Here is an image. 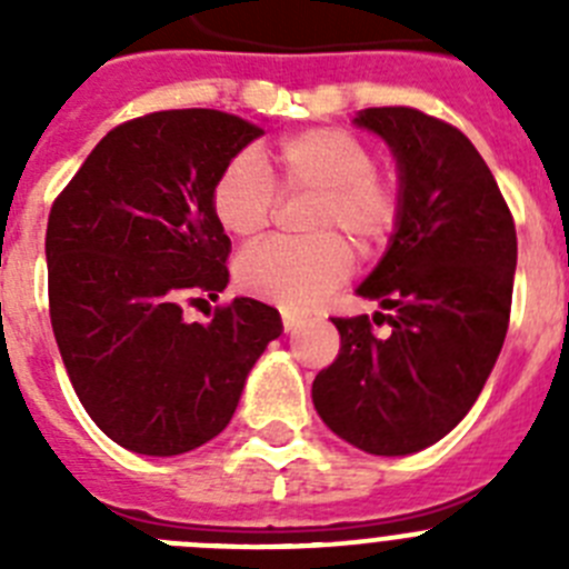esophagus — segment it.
Listing matches in <instances>:
<instances>
[{
    "label": "esophagus",
    "mask_w": 569,
    "mask_h": 569,
    "mask_svg": "<svg viewBox=\"0 0 569 569\" xmlns=\"http://www.w3.org/2000/svg\"><path fill=\"white\" fill-rule=\"evenodd\" d=\"M281 325H284V333H293V330H299L301 316H296V313H290V310H284V313H281Z\"/></svg>",
    "instance_id": "esophagus-1"
}]
</instances>
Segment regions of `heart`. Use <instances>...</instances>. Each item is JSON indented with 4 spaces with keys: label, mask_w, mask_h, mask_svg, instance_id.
<instances>
[{
    "label": "heart",
    "mask_w": 569,
    "mask_h": 569,
    "mask_svg": "<svg viewBox=\"0 0 569 569\" xmlns=\"http://www.w3.org/2000/svg\"><path fill=\"white\" fill-rule=\"evenodd\" d=\"M281 193H316L308 230L313 241H264L236 261V281L250 296L281 308L319 305L353 270V256L339 236L367 248L396 222V190L373 170V150L341 128H313L288 136L276 150ZM210 210L224 233L256 239L276 210V184L256 150H241L219 170L210 188ZM329 236L325 237L323 233Z\"/></svg>",
    "instance_id": "1"
}]
</instances>
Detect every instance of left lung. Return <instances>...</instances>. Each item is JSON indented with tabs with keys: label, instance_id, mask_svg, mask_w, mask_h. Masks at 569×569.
I'll return each mask as SVG.
<instances>
[{
	"label": "left lung",
	"instance_id": "left-lung-1",
	"mask_svg": "<svg viewBox=\"0 0 569 569\" xmlns=\"http://www.w3.org/2000/svg\"><path fill=\"white\" fill-rule=\"evenodd\" d=\"M356 128L390 148L399 210L385 256L356 288L370 319H333L339 359L313 381L321 421L373 456H410L467 416L507 336L516 224L490 168L461 130L413 108H367Z\"/></svg>",
	"mask_w": 569,
	"mask_h": 569
}]
</instances>
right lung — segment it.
<instances>
[{
	"label": "right lung",
	"instance_id": "right-lung-1",
	"mask_svg": "<svg viewBox=\"0 0 569 569\" xmlns=\"http://www.w3.org/2000/svg\"><path fill=\"white\" fill-rule=\"evenodd\" d=\"M259 136L222 110L142 116L90 150L50 210L53 336L82 407L124 450L179 456L216 439L281 336L279 310L248 296L208 325L182 308L228 288L230 239L210 188Z\"/></svg>",
	"mask_w": 569,
	"mask_h": 569
}]
</instances>
